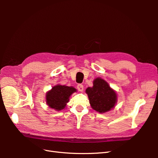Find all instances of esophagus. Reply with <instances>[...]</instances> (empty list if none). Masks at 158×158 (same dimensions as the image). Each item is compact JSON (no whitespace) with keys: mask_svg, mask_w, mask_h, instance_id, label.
Masks as SVG:
<instances>
[{"mask_svg":"<svg viewBox=\"0 0 158 158\" xmlns=\"http://www.w3.org/2000/svg\"><path fill=\"white\" fill-rule=\"evenodd\" d=\"M77 88H78V89L79 91H80V92H83V90H84V85H83L82 84H78V85H77Z\"/></svg>","mask_w":158,"mask_h":158,"instance_id":"esophagus-1","label":"esophagus"}]
</instances>
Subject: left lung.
<instances>
[{"instance_id":"obj_1","label":"left lung","mask_w":158,"mask_h":158,"mask_svg":"<svg viewBox=\"0 0 158 158\" xmlns=\"http://www.w3.org/2000/svg\"><path fill=\"white\" fill-rule=\"evenodd\" d=\"M92 88H88L85 92L88 95L89 103L95 111L105 113L113 109L117 102V94L104 80L97 78Z\"/></svg>"}]
</instances>
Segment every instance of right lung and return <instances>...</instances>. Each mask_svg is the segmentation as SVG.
I'll use <instances>...</instances> for the list:
<instances>
[{
	"label": "right lung",
	"instance_id": "1",
	"mask_svg": "<svg viewBox=\"0 0 158 158\" xmlns=\"http://www.w3.org/2000/svg\"><path fill=\"white\" fill-rule=\"evenodd\" d=\"M75 92L76 89L73 87L62 85H55L47 93L46 102L51 108L60 111L64 108L66 103L69 102L70 95Z\"/></svg>",
	"mask_w": 158,
	"mask_h": 158
}]
</instances>
